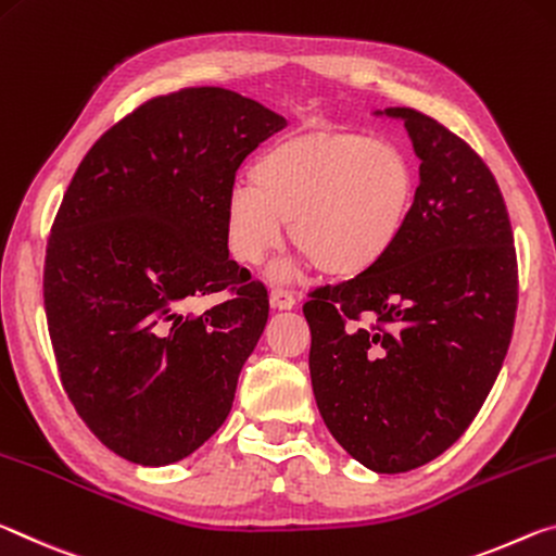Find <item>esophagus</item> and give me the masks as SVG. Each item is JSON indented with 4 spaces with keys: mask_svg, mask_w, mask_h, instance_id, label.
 <instances>
[{
    "mask_svg": "<svg viewBox=\"0 0 556 556\" xmlns=\"http://www.w3.org/2000/svg\"><path fill=\"white\" fill-rule=\"evenodd\" d=\"M270 305L278 307V311H290V307H295V298L286 288H273L270 290Z\"/></svg>",
    "mask_w": 556,
    "mask_h": 556,
    "instance_id": "obj_1",
    "label": "esophagus"
}]
</instances>
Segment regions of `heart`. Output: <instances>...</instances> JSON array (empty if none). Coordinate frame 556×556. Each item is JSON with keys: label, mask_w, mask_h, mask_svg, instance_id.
I'll return each mask as SVG.
<instances>
[{"label": "heart", "mask_w": 556, "mask_h": 556, "mask_svg": "<svg viewBox=\"0 0 556 556\" xmlns=\"http://www.w3.org/2000/svg\"><path fill=\"white\" fill-rule=\"evenodd\" d=\"M249 177L224 208L226 245L241 266H261L290 224V241L323 276L354 278L394 249L416 204L412 157L359 132L290 135L258 154Z\"/></svg>", "instance_id": "heart-1"}]
</instances>
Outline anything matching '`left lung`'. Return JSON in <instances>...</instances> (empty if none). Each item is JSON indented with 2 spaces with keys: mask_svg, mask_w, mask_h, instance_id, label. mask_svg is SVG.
Masks as SVG:
<instances>
[{
  "mask_svg": "<svg viewBox=\"0 0 556 556\" xmlns=\"http://www.w3.org/2000/svg\"><path fill=\"white\" fill-rule=\"evenodd\" d=\"M381 115V111H377ZM416 204L384 258L303 305L327 429L354 460L406 472L451 448L493 389L513 338L517 256L505 199L466 140L414 108Z\"/></svg>",
  "mask_w": 556,
  "mask_h": 556,
  "instance_id": "1",
  "label": "left lung"
}]
</instances>
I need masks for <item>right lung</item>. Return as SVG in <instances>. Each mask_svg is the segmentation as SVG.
<instances>
[{
    "instance_id": "1",
    "label": "right lung",
    "mask_w": 556,
    "mask_h": 556,
    "mask_svg": "<svg viewBox=\"0 0 556 556\" xmlns=\"http://www.w3.org/2000/svg\"><path fill=\"white\" fill-rule=\"evenodd\" d=\"M286 117L233 90L157 96L88 150L53 218L43 307L61 384L125 460L169 466L218 431L268 323L229 258L226 197ZM230 298L192 316V296Z\"/></svg>"
}]
</instances>
